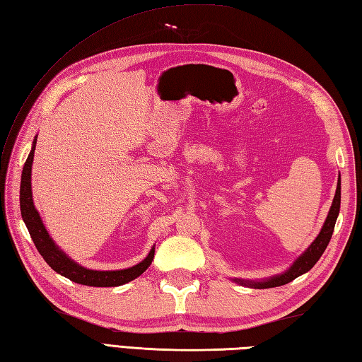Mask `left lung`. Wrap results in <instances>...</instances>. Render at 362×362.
I'll list each match as a JSON object with an SVG mask.
<instances>
[{
  "label": "left lung",
  "instance_id": "left-lung-1",
  "mask_svg": "<svg viewBox=\"0 0 362 362\" xmlns=\"http://www.w3.org/2000/svg\"><path fill=\"white\" fill-rule=\"evenodd\" d=\"M339 206H341V175L338 179V187H336L334 197L332 202L330 211L327 214V219L322 225L321 231L316 236V239L310 243V247L302 253L295 262L291 264L288 270H285L281 274H276L272 277H267V279H260V281H248V279H233V282L240 284L243 287H250V288H273V287H281V285H285L291 282L293 279H296L300 274L307 273L308 270H312L315 264L319 260V257L322 256L325 251L327 245L332 239V234L334 230V223L336 219L339 216Z\"/></svg>",
  "mask_w": 362,
  "mask_h": 362
}]
</instances>
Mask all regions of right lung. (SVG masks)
Returning <instances> with one entry per match:
<instances>
[{
  "mask_svg": "<svg viewBox=\"0 0 362 362\" xmlns=\"http://www.w3.org/2000/svg\"><path fill=\"white\" fill-rule=\"evenodd\" d=\"M37 145V136L32 141V149L28 156V160L24 163L23 174H21V187H20V208H21V217L24 223H26L30 238L35 243L38 253L43 256L47 265L52 268L54 272L62 274L67 279H71L75 284L89 285V287H119V285L128 284L139 277L143 272L148 270L154 259L156 245L151 248L148 256L139 262L137 265L124 268V270H89V268L75 262L64 251L57 245L49 236L46 226L41 221L40 213L37 211L35 205H33L32 199V162H33V153H35Z\"/></svg>",
  "mask_w": 362,
  "mask_h": 362,
  "instance_id": "add662e5",
  "label": "right lung"
}]
</instances>
